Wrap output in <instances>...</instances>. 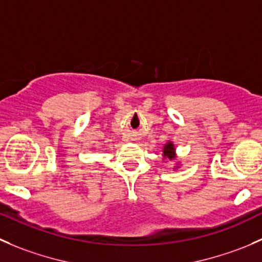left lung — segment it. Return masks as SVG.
<instances>
[{
	"instance_id": "1",
	"label": "left lung",
	"mask_w": 262,
	"mask_h": 262,
	"mask_svg": "<svg viewBox=\"0 0 262 262\" xmlns=\"http://www.w3.org/2000/svg\"><path fill=\"white\" fill-rule=\"evenodd\" d=\"M163 158L169 160H173L176 158V149L172 141H168L167 144L164 145V147H163Z\"/></svg>"
}]
</instances>
